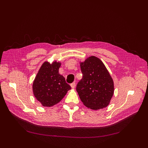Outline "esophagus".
Instances as JSON below:
<instances>
[{
  "label": "esophagus",
  "mask_w": 148,
  "mask_h": 148,
  "mask_svg": "<svg viewBox=\"0 0 148 148\" xmlns=\"http://www.w3.org/2000/svg\"><path fill=\"white\" fill-rule=\"evenodd\" d=\"M70 86L72 89H74L75 88V83H72L71 84H70Z\"/></svg>",
  "instance_id": "1"
}]
</instances>
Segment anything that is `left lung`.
<instances>
[{
	"label": "left lung",
	"instance_id": "1",
	"mask_svg": "<svg viewBox=\"0 0 148 148\" xmlns=\"http://www.w3.org/2000/svg\"><path fill=\"white\" fill-rule=\"evenodd\" d=\"M83 78L77 91L83 104L92 110L105 108L114 95L113 79L104 63L97 57L90 56L79 62Z\"/></svg>",
	"mask_w": 148,
	"mask_h": 148
}]
</instances>
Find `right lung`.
<instances>
[{
  "mask_svg": "<svg viewBox=\"0 0 148 148\" xmlns=\"http://www.w3.org/2000/svg\"><path fill=\"white\" fill-rule=\"evenodd\" d=\"M61 62L46 61L40 67L33 83L34 96L44 107H52L59 103L71 87L59 70Z\"/></svg>",
  "mask_w": 148,
  "mask_h": 148,
  "instance_id": "1",
  "label": "right lung"
}]
</instances>
